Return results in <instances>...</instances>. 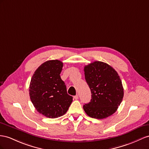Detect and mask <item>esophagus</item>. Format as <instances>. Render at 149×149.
I'll return each instance as SVG.
<instances>
[{"instance_id":"34e87169","label":"esophagus","mask_w":149,"mask_h":149,"mask_svg":"<svg viewBox=\"0 0 149 149\" xmlns=\"http://www.w3.org/2000/svg\"><path fill=\"white\" fill-rule=\"evenodd\" d=\"M74 98L75 99V100H78V99H79V96H78V95H76V96H75L74 97Z\"/></svg>"}]
</instances>
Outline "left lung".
Instances as JSON below:
<instances>
[{
    "mask_svg": "<svg viewBox=\"0 0 149 149\" xmlns=\"http://www.w3.org/2000/svg\"><path fill=\"white\" fill-rule=\"evenodd\" d=\"M86 81L91 100L83 108L89 116L104 119L112 115L123 100V87L120 76L104 62L95 61L84 67Z\"/></svg>",
    "mask_w": 149,
    "mask_h": 149,
    "instance_id": "left-lung-1",
    "label": "left lung"
}]
</instances>
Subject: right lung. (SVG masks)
Masks as SVG:
<instances>
[{
  "label": "right lung",
  "instance_id": "add662e5",
  "mask_svg": "<svg viewBox=\"0 0 149 149\" xmlns=\"http://www.w3.org/2000/svg\"><path fill=\"white\" fill-rule=\"evenodd\" d=\"M62 67L63 63L58 60H48L37 68L30 82L32 103L38 112L47 118L63 116L73 100L60 77Z\"/></svg>",
  "mask_w": 149,
  "mask_h": 149
}]
</instances>
